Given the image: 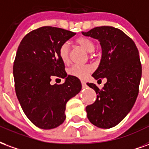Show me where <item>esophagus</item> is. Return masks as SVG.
Instances as JSON below:
<instances>
[{"mask_svg":"<svg viewBox=\"0 0 149 149\" xmlns=\"http://www.w3.org/2000/svg\"><path fill=\"white\" fill-rule=\"evenodd\" d=\"M81 83H82V87H83V88L86 87V82H84V81H81Z\"/></svg>","mask_w":149,"mask_h":149,"instance_id":"1","label":"esophagus"}]
</instances>
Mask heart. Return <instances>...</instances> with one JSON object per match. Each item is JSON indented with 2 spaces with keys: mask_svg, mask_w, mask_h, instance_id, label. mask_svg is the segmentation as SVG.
<instances>
[{
  "mask_svg": "<svg viewBox=\"0 0 149 149\" xmlns=\"http://www.w3.org/2000/svg\"><path fill=\"white\" fill-rule=\"evenodd\" d=\"M76 43L81 47L82 48L86 51L89 53H92L95 49L94 43L87 37L81 36L76 40ZM58 54L61 58L62 61L67 63L69 62V46L67 43L62 44L58 50ZM94 67L91 65H74L69 70V74L70 75L74 76L80 79H84L93 71Z\"/></svg>",
  "mask_w": 149,
  "mask_h": 149,
  "instance_id": "b5f03b06",
  "label": "heart"
}]
</instances>
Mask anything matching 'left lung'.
<instances>
[{"label":"left lung","mask_w":149,"mask_h":149,"mask_svg":"<svg viewBox=\"0 0 149 149\" xmlns=\"http://www.w3.org/2000/svg\"><path fill=\"white\" fill-rule=\"evenodd\" d=\"M82 33L98 40L102 47L100 64L92 76L97 82L107 79L102 90L86 83L97 94L94 103L86 107L87 118L98 128H113L126 117L138 95L142 72L138 50L131 38L111 26Z\"/></svg>","instance_id":"1"}]
</instances>
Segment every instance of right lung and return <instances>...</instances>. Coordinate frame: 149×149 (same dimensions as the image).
<instances>
[{"instance_id":"obj_1","label":"right lung","mask_w":149,"mask_h":149,"mask_svg":"<svg viewBox=\"0 0 149 149\" xmlns=\"http://www.w3.org/2000/svg\"><path fill=\"white\" fill-rule=\"evenodd\" d=\"M76 33L44 26L29 32L17 49L13 65L15 90L27 118L36 126L52 130L66 119V104L78 94L82 84L67 75L58 50ZM55 76L65 79L63 84L52 85Z\"/></svg>"}]
</instances>
